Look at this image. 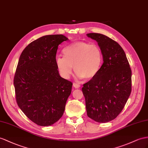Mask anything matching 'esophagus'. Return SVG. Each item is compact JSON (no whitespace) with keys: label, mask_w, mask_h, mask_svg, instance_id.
Wrapping results in <instances>:
<instances>
[{"label":"esophagus","mask_w":148,"mask_h":148,"mask_svg":"<svg viewBox=\"0 0 148 148\" xmlns=\"http://www.w3.org/2000/svg\"><path fill=\"white\" fill-rule=\"evenodd\" d=\"M73 86L75 88H77V89L81 87V86L78 84H77V83H73Z\"/></svg>","instance_id":"34e87169"}]
</instances>
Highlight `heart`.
Wrapping results in <instances>:
<instances>
[{
    "label": "heart",
    "instance_id": "b5f03b06",
    "mask_svg": "<svg viewBox=\"0 0 148 148\" xmlns=\"http://www.w3.org/2000/svg\"><path fill=\"white\" fill-rule=\"evenodd\" d=\"M64 58L58 57L56 66L64 79H69L73 67L79 79H90L99 73L103 61V53L99 46L77 41L67 45L62 51Z\"/></svg>",
    "mask_w": 148,
    "mask_h": 148
}]
</instances>
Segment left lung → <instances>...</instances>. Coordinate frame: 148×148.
I'll use <instances>...</instances> for the list:
<instances>
[{
  "label": "left lung",
  "mask_w": 148,
  "mask_h": 148,
  "mask_svg": "<svg viewBox=\"0 0 148 148\" xmlns=\"http://www.w3.org/2000/svg\"><path fill=\"white\" fill-rule=\"evenodd\" d=\"M103 53V64L95 76L83 84L87 114L98 123L109 122L122 111L131 92V69L121 45L108 36L89 33Z\"/></svg>",
  "instance_id": "8db88e82"
}]
</instances>
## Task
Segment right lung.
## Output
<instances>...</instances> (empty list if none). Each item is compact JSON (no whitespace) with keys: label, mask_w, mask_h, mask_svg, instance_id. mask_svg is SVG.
<instances>
[{"label":"right lung","mask_w":148,"mask_h":148,"mask_svg":"<svg viewBox=\"0 0 148 148\" xmlns=\"http://www.w3.org/2000/svg\"><path fill=\"white\" fill-rule=\"evenodd\" d=\"M68 38L47 35L22 51L14 79L17 103L29 119L41 126L56 123L63 115L73 83L60 76L56 63L58 45Z\"/></svg>","instance_id":"1"}]
</instances>
